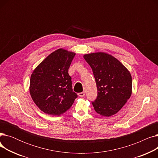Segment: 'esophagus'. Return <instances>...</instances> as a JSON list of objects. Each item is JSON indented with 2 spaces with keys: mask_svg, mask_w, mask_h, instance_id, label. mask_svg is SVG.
I'll return each mask as SVG.
<instances>
[{
  "mask_svg": "<svg viewBox=\"0 0 158 158\" xmlns=\"http://www.w3.org/2000/svg\"><path fill=\"white\" fill-rule=\"evenodd\" d=\"M78 95L81 97H83L85 95V92H81V93H79L78 94Z\"/></svg>",
  "mask_w": 158,
  "mask_h": 158,
  "instance_id": "34e87169",
  "label": "esophagus"
}]
</instances>
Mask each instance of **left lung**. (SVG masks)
<instances>
[{
	"instance_id": "obj_1",
	"label": "left lung",
	"mask_w": 158,
	"mask_h": 158,
	"mask_svg": "<svg viewBox=\"0 0 158 158\" xmlns=\"http://www.w3.org/2000/svg\"><path fill=\"white\" fill-rule=\"evenodd\" d=\"M93 70L97 98L92 102L95 111L109 117L118 113L132 94L130 72L112 55L97 52L83 56Z\"/></svg>"
}]
</instances>
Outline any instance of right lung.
<instances>
[{"label": "right lung", "instance_id": "right-lung-1", "mask_svg": "<svg viewBox=\"0 0 158 158\" xmlns=\"http://www.w3.org/2000/svg\"><path fill=\"white\" fill-rule=\"evenodd\" d=\"M76 53L59 48L50 54L33 70L29 93L38 108L49 115L60 116L74 102L77 95L72 89L69 69Z\"/></svg>", "mask_w": 158, "mask_h": 158}]
</instances>
